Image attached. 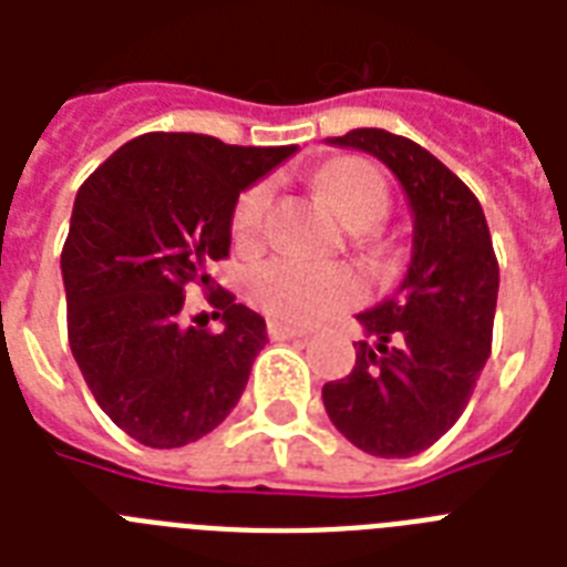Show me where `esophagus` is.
<instances>
[{"label":"esophagus","instance_id":"obj_1","mask_svg":"<svg viewBox=\"0 0 567 567\" xmlns=\"http://www.w3.org/2000/svg\"><path fill=\"white\" fill-rule=\"evenodd\" d=\"M306 332L297 327H288L282 320H267V338L270 341H285V338H302Z\"/></svg>","mask_w":567,"mask_h":567}]
</instances>
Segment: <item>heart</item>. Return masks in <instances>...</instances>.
<instances>
[{"instance_id": "obj_1", "label": "heart", "mask_w": 567, "mask_h": 567, "mask_svg": "<svg viewBox=\"0 0 567 567\" xmlns=\"http://www.w3.org/2000/svg\"><path fill=\"white\" fill-rule=\"evenodd\" d=\"M315 185L341 220L355 231H373L391 214V185L368 158H338L315 173ZM270 212V182H256L235 199L231 244L240 252L261 247ZM247 300L267 318L285 323H318L350 309L364 297L362 276L347 265H311L282 256L261 261L247 274Z\"/></svg>"}]
</instances>
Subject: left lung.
<instances>
[{
  "label": "left lung",
  "instance_id": "left-lung-1",
  "mask_svg": "<svg viewBox=\"0 0 567 567\" xmlns=\"http://www.w3.org/2000/svg\"><path fill=\"white\" fill-rule=\"evenodd\" d=\"M329 144L377 155L403 185L414 252L403 285L362 311L355 364L323 385L329 421L379 458L432 447L462 417L492 353L501 267L483 205L421 144L385 128H353Z\"/></svg>",
  "mask_w": 567,
  "mask_h": 567
}]
</instances>
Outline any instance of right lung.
Segmentation results:
<instances>
[{"mask_svg": "<svg viewBox=\"0 0 567 567\" xmlns=\"http://www.w3.org/2000/svg\"><path fill=\"white\" fill-rule=\"evenodd\" d=\"M293 153L146 132L75 194L61 249L70 350L102 412L146 447H185L238 405L265 318L214 288L208 265L229 256L240 190ZM190 287L206 291L220 333L184 323Z\"/></svg>", "mask_w": 567, "mask_h": 567, "instance_id": "right-lung-1", "label": "right lung"}]
</instances>
